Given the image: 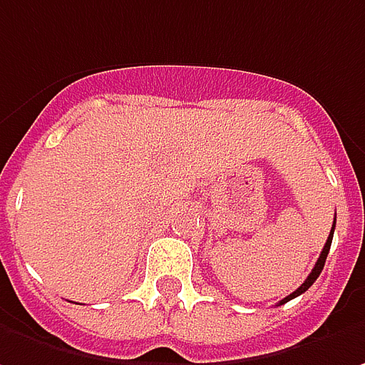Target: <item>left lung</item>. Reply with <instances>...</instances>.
<instances>
[{"label": "left lung", "instance_id": "obj_1", "mask_svg": "<svg viewBox=\"0 0 365 365\" xmlns=\"http://www.w3.org/2000/svg\"><path fill=\"white\" fill-rule=\"evenodd\" d=\"M333 230H335V220H333V228H331V232H329V238H327V242H325V246H323V250H321V255H319V258H317V262H315V267H313V270L309 272V277L305 279V283L301 284V287H299L297 291H293V293H291L289 297H284V299L281 301V303H279V305H283V303L291 301V299H295V297H299L301 293H305L309 287H311V284L317 281V277H319L321 270H323V267H325V258H327V255H329V248H331Z\"/></svg>", "mask_w": 365, "mask_h": 365}]
</instances>
